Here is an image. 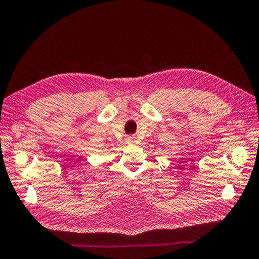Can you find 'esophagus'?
<instances>
[{"mask_svg":"<svg viewBox=\"0 0 259 259\" xmlns=\"http://www.w3.org/2000/svg\"><path fill=\"white\" fill-rule=\"evenodd\" d=\"M128 140H130V141H135V136H130Z\"/></svg>","mask_w":259,"mask_h":259,"instance_id":"34e87169","label":"esophagus"}]
</instances>
